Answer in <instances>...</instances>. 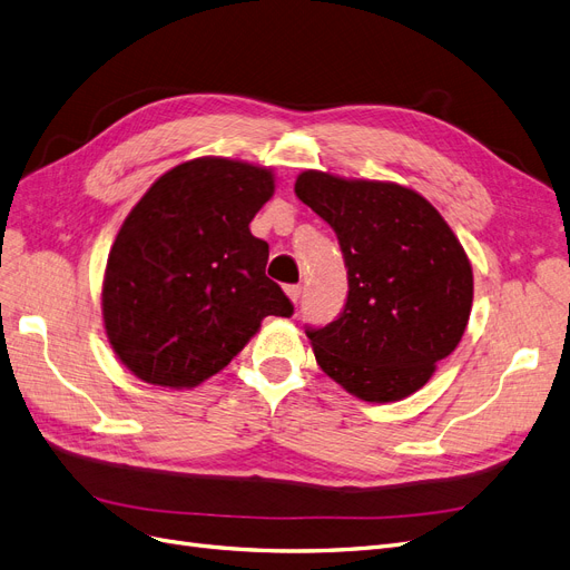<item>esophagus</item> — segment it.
Returning a JSON list of instances; mask_svg holds the SVG:
<instances>
[{"label": "esophagus", "mask_w": 570, "mask_h": 570, "mask_svg": "<svg viewBox=\"0 0 570 570\" xmlns=\"http://www.w3.org/2000/svg\"><path fill=\"white\" fill-rule=\"evenodd\" d=\"M284 291H286V296L291 298V303H298V301H301V293H303V286H298V284H291V286H286Z\"/></svg>", "instance_id": "obj_1"}]
</instances>
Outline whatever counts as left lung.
Here are the masks:
<instances>
[{
	"label": "left lung",
	"mask_w": 570,
	"mask_h": 570,
	"mask_svg": "<svg viewBox=\"0 0 570 570\" xmlns=\"http://www.w3.org/2000/svg\"><path fill=\"white\" fill-rule=\"evenodd\" d=\"M296 195L338 235L350 282L341 317L307 328L317 364L362 402L417 392L468 328L474 277L465 248L406 185L309 168Z\"/></svg>",
	"instance_id": "1"
}]
</instances>
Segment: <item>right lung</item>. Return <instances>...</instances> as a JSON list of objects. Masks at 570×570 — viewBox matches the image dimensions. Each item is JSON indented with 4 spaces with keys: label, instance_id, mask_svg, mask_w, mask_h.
Returning a JSON list of instances; mask_svg holds the SVG:
<instances>
[{
    "label": "right lung",
    "instance_id": "right-lung-1",
    "mask_svg": "<svg viewBox=\"0 0 570 570\" xmlns=\"http://www.w3.org/2000/svg\"><path fill=\"white\" fill-rule=\"evenodd\" d=\"M272 195V168L197 157L159 176L126 216L100 305L115 354L142 383L197 387L265 317H291V301L265 277L269 246L248 229Z\"/></svg>",
    "mask_w": 570,
    "mask_h": 570
}]
</instances>
